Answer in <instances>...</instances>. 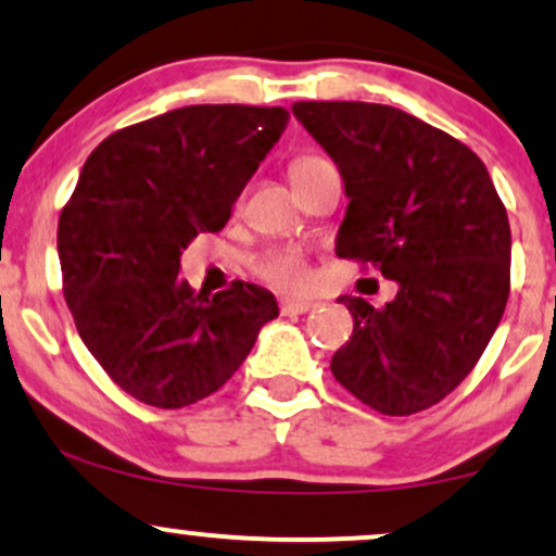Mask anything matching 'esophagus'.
I'll use <instances>...</instances> for the list:
<instances>
[{"instance_id":"obj_1","label":"esophagus","mask_w":556,"mask_h":556,"mask_svg":"<svg viewBox=\"0 0 556 556\" xmlns=\"http://www.w3.org/2000/svg\"><path fill=\"white\" fill-rule=\"evenodd\" d=\"M316 300L308 298H285L282 300V314H308L316 308Z\"/></svg>"}]
</instances>
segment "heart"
I'll use <instances>...</instances> for the list:
<instances>
[{
  "label": "heart",
  "instance_id": "heart-1",
  "mask_svg": "<svg viewBox=\"0 0 556 556\" xmlns=\"http://www.w3.org/2000/svg\"><path fill=\"white\" fill-rule=\"evenodd\" d=\"M316 162H321V159L300 156L292 162L290 175H295V172L311 167V164ZM253 269H256L258 277H264L266 282L285 287V290H295V287H303L308 282V264H305L303 253L295 251V248H277V251L264 253V256L256 258Z\"/></svg>",
  "mask_w": 556,
  "mask_h": 556
}]
</instances>
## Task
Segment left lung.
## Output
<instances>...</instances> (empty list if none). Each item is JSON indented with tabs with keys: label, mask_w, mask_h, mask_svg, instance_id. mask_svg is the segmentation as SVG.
Masks as SVG:
<instances>
[{
	"label": "left lung",
	"mask_w": 556,
	"mask_h": 556,
	"mask_svg": "<svg viewBox=\"0 0 556 556\" xmlns=\"http://www.w3.org/2000/svg\"><path fill=\"white\" fill-rule=\"evenodd\" d=\"M350 198L337 256L397 282L384 308L342 295L353 337L331 358L340 384L384 416H413L473 371L509 295V222L468 146L366 101H298Z\"/></svg>",
	"instance_id": "obj_1"
}]
</instances>
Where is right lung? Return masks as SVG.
Wrapping results in <instances>:
<instances>
[{
	"label": "right lung",
	"mask_w": 556,
	"mask_h": 556,
	"mask_svg": "<svg viewBox=\"0 0 556 556\" xmlns=\"http://www.w3.org/2000/svg\"><path fill=\"white\" fill-rule=\"evenodd\" d=\"M287 119L282 106H182L112 132L83 164L56 229L62 290L80 340L130 397L164 410L208 397L279 316L258 285L195 292L180 256L227 225Z\"/></svg>",
	"instance_id": "add662e5"
}]
</instances>
